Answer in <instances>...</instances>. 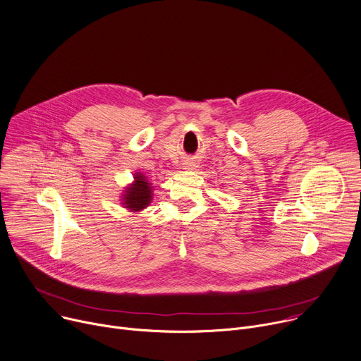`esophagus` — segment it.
I'll return each instance as SVG.
<instances>
[{"label": "esophagus", "instance_id": "34e87169", "mask_svg": "<svg viewBox=\"0 0 361 361\" xmlns=\"http://www.w3.org/2000/svg\"><path fill=\"white\" fill-rule=\"evenodd\" d=\"M192 166H194V164H192L191 161H185V162H184V169H185V170H192Z\"/></svg>", "mask_w": 361, "mask_h": 361}]
</instances>
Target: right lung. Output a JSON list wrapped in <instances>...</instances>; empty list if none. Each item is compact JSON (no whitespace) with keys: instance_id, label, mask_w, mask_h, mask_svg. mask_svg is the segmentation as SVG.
Wrapping results in <instances>:
<instances>
[{"instance_id":"obj_1","label":"right lung","mask_w":361,"mask_h":361,"mask_svg":"<svg viewBox=\"0 0 361 361\" xmlns=\"http://www.w3.org/2000/svg\"><path fill=\"white\" fill-rule=\"evenodd\" d=\"M134 183L123 190L122 204L129 212L137 213L145 209L152 200V187L142 173L134 176Z\"/></svg>"}]
</instances>
